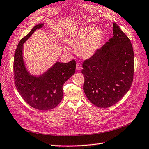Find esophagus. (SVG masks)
Here are the masks:
<instances>
[{
  "label": "esophagus",
  "instance_id": "1",
  "mask_svg": "<svg viewBox=\"0 0 149 149\" xmlns=\"http://www.w3.org/2000/svg\"><path fill=\"white\" fill-rule=\"evenodd\" d=\"M76 69L77 70H80L82 69V66H81V64L80 63H77V66H76Z\"/></svg>",
  "mask_w": 149,
  "mask_h": 149
}]
</instances>
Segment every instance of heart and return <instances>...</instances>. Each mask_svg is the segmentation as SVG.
<instances>
[{
    "mask_svg": "<svg viewBox=\"0 0 149 149\" xmlns=\"http://www.w3.org/2000/svg\"><path fill=\"white\" fill-rule=\"evenodd\" d=\"M102 40V33L100 29L91 26L82 28L68 38L69 45L77 47V52L85 59L92 57L100 48ZM64 49L67 50L68 48Z\"/></svg>",
    "mask_w": 149,
    "mask_h": 149,
    "instance_id": "obj_1",
    "label": "heart"
}]
</instances>
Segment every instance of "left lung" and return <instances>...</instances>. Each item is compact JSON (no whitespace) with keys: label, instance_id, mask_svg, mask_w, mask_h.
<instances>
[{"label":"left lung","instance_id":"8db88e82","mask_svg":"<svg viewBox=\"0 0 149 149\" xmlns=\"http://www.w3.org/2000/svg\"><path fill=\"white\" fill-rule=\"evenodd\" d=\"M113 36L83 62V89L88 100L100 108H108L123 97L132 86L134 53L128 37L115 22Z\"/></svg>","mask_w":149,"mask_h":149}]
</instances>
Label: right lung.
I'll list each match as a JSON object with an SVG mask.
<instances>
[{"instance_id": "obj_1", "label": "right lung", "mask_w": 149, "mask_h": 149, "mask_svg": "<svg viewBox=\"0 0 149 149\" xmlns=\"http://www.w3.org/2000/svg\"><path fill=\"white\" fill-rule=\"evenodd\" d=\"M43 23L36 25L22 38L14 53V77L16 89L22 99L31 107L46 111L55 108L63 96V84L74 75L76 63L56 62L44 74L36 77L28 72L22 57L23 44Z\"/></svg>"}]
</instances>
